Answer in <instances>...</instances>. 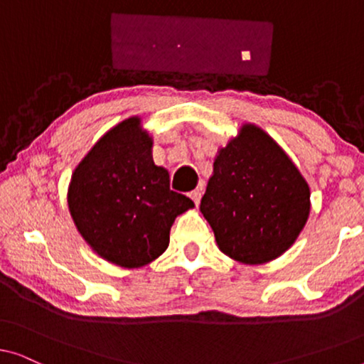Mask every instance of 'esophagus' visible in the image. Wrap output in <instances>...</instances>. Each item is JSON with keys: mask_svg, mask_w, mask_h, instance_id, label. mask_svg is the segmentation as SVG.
Listing matches in <instances>:
<instances>
[{"mask_svg": "<svg viewBox=\"0 0 364 364\" xmlns=\"http://www.w3.org/2000/svg\"><path fill=\"white\" fill-rule=\"evenodd\" d=\"M200 197H202V187H197L196 191L191 192V198L193 200L196 205H198V202H200Z\"/></svg>", "mask_w": 364, "mask_h": 364, "instance_id": "esophagus-1", "label": "esophagus"}]
</instances>
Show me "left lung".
Masks as SVG:
<instances>
[{
  "label": "left lung",
  "mask_w": 364,
  "mask_h": 364,
  "mask_svg": "<svg viewBox=\"0 0 364 364\" xmlns=\"http://www.w3.org/2000/svg\"><path fill=\"white\" fill-rule=\"evenodd\" d=\"M310 187L275 139L245 122L217 151L200 202L218 250L262 265L296 242L310 215Z\"/></svg>",
  "instance_id": "1"
}]
</instances>
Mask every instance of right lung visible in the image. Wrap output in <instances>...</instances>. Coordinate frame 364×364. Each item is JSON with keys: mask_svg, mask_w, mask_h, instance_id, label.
Here are the masks:
<instances>
[{"mask_svg": "<svg viewBox=\"0 0 364 364\" xmlns=\"http://www.w3.org/2000/svg\"><path fill=\"white\" fill-rule=\"evenodd\" d=\"M152 146L142 117L124 119L82 157L68 187L69 212L84 242L102 260L129 270L161 257L173 220L193 208L191 198L171 191Z\"/></svg>", "mask_w": 364, "mask_h": 364, "instance_id": "right-lung-1", "label": "right lung"}]
</instances>
